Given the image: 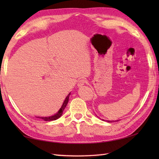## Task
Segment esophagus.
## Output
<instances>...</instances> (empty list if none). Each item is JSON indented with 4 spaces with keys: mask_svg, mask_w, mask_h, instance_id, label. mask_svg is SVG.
Here are the masks:
<instances>
[{
    "mask_svg": "<svg viewBox=\"0 0 159 159\" xmlns=\"http://www.w3.org/2000/svg\"><path fill=\"white\" fill-rule=\"evenodd\" d=\"M87 83V80L85 79H80L79 82H78V86L81 87Z\"/></svg>",
    "mask_w": 159,
    "mask_h": 159,
    "instance_id": "34e87169",
    "label": "esophagus"
}]
</instances>
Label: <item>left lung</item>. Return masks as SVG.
Returning <instances> with one entry per match:
<instances>
[{
  "label": "left lung",
  "instance_id": "left-lung-1",
  "mask_svg": "<svg viewBox=\"0 0 159 159\" xmlns=\"http://www.w3.org/2000/svg\"><path fill=\"white\" fill-rule=\"evenodd\" d=\"M107 121H108V122H113V121H109V120H108ZM116 121H117V120Z\"/></svg>",
  "mask_w": 159,
  "mask_h": 159
}]
</instances>
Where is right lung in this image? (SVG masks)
I'll return each instance as SVG.
<instances>
[{
  "label": "right lung",
  "mask_w": 159,
  "mask_h": 159,
  "mask_svg": "<svg viewBox=\"0 0 159 159\" xmlns=\"http://www.w3.org/2000/svg\"><path fill=\"white\" fill-rule=\"evenodd\" d=\"M70 94V93H69L68 95H67V96L66 97V98L65 101H64V102L63 103V105H62L61 108L60 110L58 111V113H57V114L54 115V116H50V117H38V118H41V119L43 120L44 121H52V120H56L58 119V118H59L61 116V115L63 114V111H64V109H65V108H66V105H67V102H68Z\"/></svg>",
  "instance_id": "obj_1"
}]
</instances>
